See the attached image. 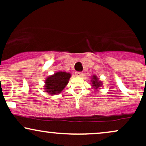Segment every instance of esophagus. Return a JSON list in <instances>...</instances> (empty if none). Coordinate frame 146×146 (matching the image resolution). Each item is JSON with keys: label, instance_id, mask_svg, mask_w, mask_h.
Segmentation results:
<instances>
[{"label": "esophagus", "instance_id": "esophagus-1", "mask_svg": "<svg viewBox=\"0 0 146 146\" xmlns=\"http://www.w3.org/2000/svg\"><path fill=\"white\" fill-rule=\"evenodd\" d=\"M75 76H77V77H81L83 75V73H82V72H75Z\"/></svg>", "mask_w": 146, "mask_h": 146}]
</instances>
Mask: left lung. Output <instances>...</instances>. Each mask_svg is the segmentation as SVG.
Returning <instances> with one entry per match:
<instances>
[{"mask_svg":"<svg viewBox=\"0 0 146 146\" xmlns=\"http://www.w3.org/2000/svg\"><path fill=\"white\" fill-rule=\"evenodd\" d=\"M90 84H91L92 88L94 90V91H97L98 89H100V87H102L103 84L101 80H99V78L97 77V75H93V77L91 78V80H90Z\"/></svg>","mask_w":146,"mask_h":146,"instance_id":"1","label":"left lung"}]
</instances>
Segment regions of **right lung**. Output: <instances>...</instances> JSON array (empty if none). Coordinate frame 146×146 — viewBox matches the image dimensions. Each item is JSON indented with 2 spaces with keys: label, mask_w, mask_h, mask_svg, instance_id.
Returning a JSON list of instances; mask_svg holds the SVG:
<instances>
[{
  "label": "right lung",
  "mask_w": 146,
  "mask_h": 146,
  "mask_svg": "<svg viewBox=\"0 0 146 146\" xmlns=\"http://www.w3.org/2000/svg\"><path fill=\"white\" fill-rule=\"evenodd\" d=\"M71 74L65 71L56 72L45 79L44 92L51 95L59 94L68 84Z\"/></svg>",
  "instance_id": "right-lung-1"
}]
</instances>
